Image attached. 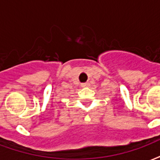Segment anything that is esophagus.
Returning <instances> with one entry per match:
<instances>
[{
    "label": "esophagus",
    "mask_w": 160,
    "mask_h": 160,
    "mask_svg": "<svg viewBox=\"0 0 160 160\" xmlns=\"http://www.w3.org/2000/svg\"><path fill=\"white\" fill-rule=\"evenodd\" d=\"M81 85H82V87H89V86H90V83L89 82L83 83Z\"/></svg>",
    "instance_id": "34e87169"
}]
</instances>
